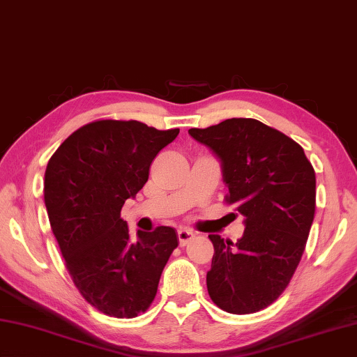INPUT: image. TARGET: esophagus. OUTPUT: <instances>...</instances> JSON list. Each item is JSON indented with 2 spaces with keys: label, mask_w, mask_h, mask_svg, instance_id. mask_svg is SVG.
<instances>
[{
  "label": "esophagus",
  "mask_w": 357,
  "mask_h": 357,
  "mask_svg": "<svg viewBox=\"0 0 357 357\" xmlns=\"http://www.w3.org/2000/svg\"><path fill=\"white\" fill-rule=\"evenodd\" d=\"M195 236V234L193 232H190V230H187V229H181V230H178V240H179V244L181 246H185V244L190 241L192 238Z\"/></svg>",
  "instance_id": "1"
}]
</instances>
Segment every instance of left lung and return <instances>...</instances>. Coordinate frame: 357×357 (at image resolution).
I'll return each instance as SVG.
<instances>
[{
	"instance_id": "1",
	"label": "left lung",
	"mask_w": 357,
	"mask_h": 357,
	"mask_svg": "<svg viewBox=\"0 0 357 357\" xmlns=\"http://www.w3.org/2000/svg\"><path fill=\"white\" fill-rule=\"evenodd\" d=\"M188 135L221 160L226 202L246 227L235 244L208 235L215 249L208 296L226 312H257L280 297L303 255L316 212V173L302 146L255 119H227Z\"/></svg>"
}]
</instances>
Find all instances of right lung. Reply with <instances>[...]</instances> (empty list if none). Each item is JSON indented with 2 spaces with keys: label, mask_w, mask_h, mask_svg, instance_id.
Returning a JSON list of instances; mask_svg holds the SVG:
<instances>
[{
  "label": "right lung",
  "mask_w": 357,
  "mask_h": 357,
  "mask_svg": "<svg viewBox=\"0 0 357 357\" xmlns=\"http://www.w3.org/2000/svg\"><path fill=\"white\" fill-rule=\"evenodd\" d=\"M179 128L137 121H96L63 142L45 172V204L74 284L96 310L132 319L155 300L160 274L178 246L174 229L131 238L121 211L149 181L158 153Z\"/></svg>",
  "instance_id": "add662e5"
}]
</instances>
